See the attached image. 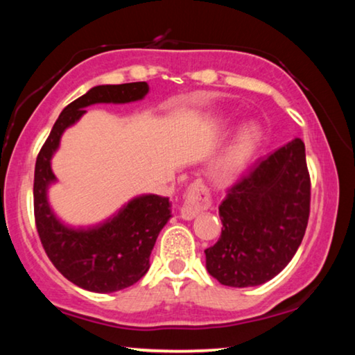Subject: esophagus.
I'll return each instance as SVG.
<instances>
[{
	"mask_svg": "<svg viewBox=\"0 0 355 355\" xmlns=\"http://www.w3.org/2000/svg\"><path fill=\"white\" fill-rule=\"evenodd\" d=\"M211 194H209L208 186L202 180H194L186 189L184 202L182 205V218L184 220H191L211 207Z\"/></svg>",
	"mask_w": 355,
	"mask_h": 355,
	"instance_id": "1",
	"label": "esophagus"
}]
</instances>
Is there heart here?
<instances>
[{
	"label": "heart",
	"mask_w": 355,
	"mask_h": 355,
	"mask_svg": "<svg viewBox=\"0 0 355 355\" xmlns=\"http://www.w3.org/2000/svg\"><path fill=\"white\" fill-rule=\"evenodd\" d=\"M232 122H224L220 128H228ZM261 142V131L255 123H245L235 136V139L232 141L230 146L222 155V158L218 163V171L222 175H233L243 171L245 164L249 163L252 156L255 155L257 148L260 147Z\"/></svg>",
	"instance_id": "obj_1"
}]
</instances>
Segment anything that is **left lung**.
Returning <instances> with one entry per match:
<instances>
[{"mask_svg": "<svg viewBox=\"0 0 355 355\" xmlns=\"http://www.w3.org/2000/svg\"><path fill=\"white\" fill-rule=\"evenodd\" d=\"M309 214L310 173L296 137L228 189L219 205L220 238L205 250L209 275L235 288L271 280L296 254Z\"/></svg>", "mask_w": 355, "mask_h": 355, "instance_id": "1", "label": "left lung"}]
</instances>
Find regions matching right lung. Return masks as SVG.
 Instances as JSON below:
<instances>
[{
  "label": "right lung",
  "mask_w": 355,
  "mask_h": 355,
  "mask_svg": "<svg viewBox=\"0 0 355 355\" xmlns=\"http://www.w3.org/2000/svg\"><path fill=\"white\" fill-rule=\"evenodd\" d=\"M148 92L147 83L95 86L64 107L42 146L34 171L35 227L48 258L65 279L94 293H112L135 285L150 268V254L161 228L171 219L167 197L146 194L128 202L103 224L92 228L64 225L51 211L46 189L56 182L53 153L61 136L95 103H130Z\"/></svg>",
  "instance_id": "obj_1"
}]
</instances>
